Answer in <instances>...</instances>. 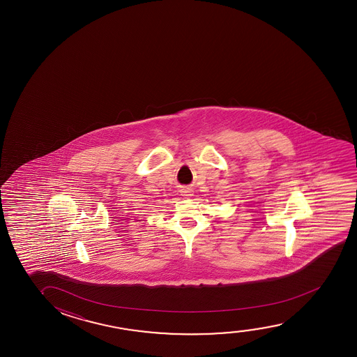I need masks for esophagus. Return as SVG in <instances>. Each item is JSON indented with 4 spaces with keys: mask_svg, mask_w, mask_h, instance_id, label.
Masks as SVG:
<instances>
[{
    "mask_svg": "<svg viewBox=\"0 0 357 357\" xmlns=\"http://www.w3.org/2000/svg\"><path fill=\"white\" fill-rule=\"evenodd\" d=\"M181 195L189 197V196L192 195V189H190V188H183L181 189Z\"/></svg>",
    "mask_w": 357,
    "mask_h": 357,
    "instance_id": "esophagus-1",
    "label": "esophagus"
}]
</instances>
